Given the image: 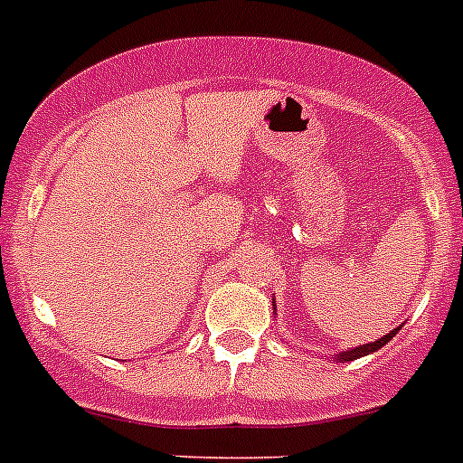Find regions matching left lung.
Wrapping results in <instances>:
<instances>
[{
    "label": "left lung",
    "instance_id": "8db88e82",
    "mask_svg": "<svg viewBox=\"0 0 463 463\" xmlns=\"http://www.w3.org/2000/svg\"><path fill=\"white\" fill-rule=\"evenodd\" d=\"M275 309V307H273ZM397 330L400 328H395V330H390L388 335H383V337L381 339H376V342H370V345H363V346H355V349H349V351H345V354H339L337 355V360H358V358H363V355H367V354H374V351H379L381 346H385L390 342V339L395 337L397 335Z\"/></svg>",
    "mask_w": 463,
    "mask_h": 463
}]
</instances>
